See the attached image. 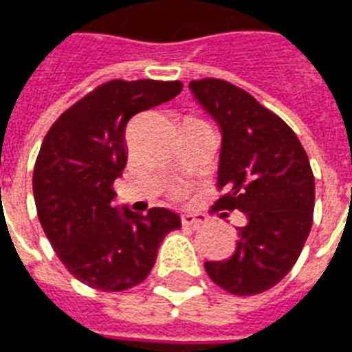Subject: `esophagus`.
Instances as JSON below:
<instances>
[{
	"label": "esophagus",
	"mask_w": 352,
	"mask_h": 352,
	"mask_svg": "<svg viewBox=\"0 0 352 352\" xmlns=\"http://www.w3.org/2000/svg\"><path fill=\"white\" fill-rule=\"evenodd\" d=\"M204 223V215H198V213H184V215H182V224H184V226H192V228H197V226H200V224Z\"/></svg>",
	"instance_id": "1"
}]
</instances>
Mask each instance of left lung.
I'll use <instances>...</instances> for the list:
<instances>
[{
	"label": "left lung",
	"mask_w": 352,
	"mask_h": 352,
	"mask_svg": "<svg viewBox=\"0 0 352 352\" xmlns=\"http://www.w3.org/2000/svg\"><path fill=\"white\" fill-rule=\"evenodd\" d=\"M223 133L215 210L247 215L234 254L206 261V273L232 295H258L284 278L314 221L316 182L305 148L278 115L224 79L189 83Z\"/></svg>",
	"instance_id": "obj_1"
}]
</instances>
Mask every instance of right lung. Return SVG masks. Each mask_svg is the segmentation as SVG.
Returning <instances> with one entry per match:
<instances>
[{
  "label": "right lung",
  "mask_w": 352,
  "mask_h": 352,
  "mask_svg": "<svg viewBox=\"0 0 352 352\" xmlns=\"http://www.w3.org/2000/svg\"><path fill=\"white\" fill-rule=\"evenodd\" d=\"M182 89V81L113 79L68 107L42 141L33 170L38 221L63 265L87 286L124 292L141 284L163 237L182 226L166 208L141 215L113 204L129 118Z\"/></svg>",
  "instance_id": "add662e5"
}]
</instances>
